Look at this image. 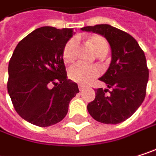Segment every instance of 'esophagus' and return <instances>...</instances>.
<instances>
[{"mask_svg":"<svg viewBox=\"0 0 156 156\" xmlns=\"http://www.w3.org/2000/svg\"><path fill=\"white\" fill-rule=\"evenodd\" d=\"M85 87H86L85 85H82V84H79V85H78V88H79L80 91H83V90L85 89Z\"/></svg>","mask_w":156,"mask_h":156,"instance_id":"34e87169","label":"esophagus"}]
</instances>
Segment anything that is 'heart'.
<instances>
[{"label": "heart", "mask_w": 156, "mask_h": 156, "mask_svg": "<svg viewBox=\"0 0 156 156\" xmlns=\"http://www.w3.org/2000/svg\"><path fill=\"white\" fill-rule=\"evenodd\" d=\"M88 43L98 56H105L108 50V44L106 39L100 35H93L89 37ZM78 47V40H69L63 48V58L66 62L70 63L76 58V51ZM100 70L96 66H87L81 63L73 65L69 70V76L73 81L80 84H88L94 78L98 77Z\"/></svg>", "instance_id": "heart-1"}]
</instances>
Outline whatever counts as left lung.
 Listing matches in <instances>:
<instances>
[{"label": "left lung", "mask_w": 156, "mask_h": 156, "mask_svg": "<svg viewBox=\"0 0 156 156\" xmlns=\"http://www.w3.org/2000/svg\"><path fill=\"white\" fill-rule=\"evenodd\" d=\"M104 36L111 47L108 71L99 78L108 88L95 90V99L87 111L97 121L115 125L126 121L141 106L146 94L149 70L144 53L128 33L108 24L81 28Z\"/></svg>", "instance_id": "8db88e82"}]
</instances>
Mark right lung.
Returning a JSON list of instances; mask_svg holds the SVG:
<instances>
[{
	"mask_svg": "<svg viewBox=\"0 0 156 156\" xmlns=\"http://www.w3.org/2000/svg\"><path fill=\"white\" fill-rule=\"evenodd\" d=\"M74 33L73 29L41 27L21 40L13 51L8 93L16 112L32 125L46 127L60 122L79 92L77 83L67 78L62 56Z\"/></svg>",
	"mask_w": 156,
	"mask_h": 156,
	"instance_id": "add662e5",
	"label": "right lung"
}]
</instances>
